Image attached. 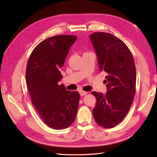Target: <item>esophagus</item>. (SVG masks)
<instances>
[{
    "label": "esophagus",
    "mask_w": 157,
    "mask_h": 157,
    "mask_svg": "<svg viewBox=\"0 0 157 157\" xmlns=\"http://www.w3.org/2000/svg\"><path fill=\"white\" fill-rule=\"evenodd\" d=\"M88 92H85V91H83V90H80V95L81 96H85V95L87 94Z\"/></svg>",
    "instance_id": "34e87169"
}]
</instances>
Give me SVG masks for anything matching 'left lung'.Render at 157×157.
I'll return each mask as SVG.
<instances>
[{
  "mask_svg": "<svg viewBox=\"0 0 157 157\" xmlns=\"http://www.w3.org/2000/svg\"><path fill=\"white\" fill-rule=\"evenodd\" d=\"M98 56L99 68L105 73L107 92H92L97 102L93 116L97 124L107 128L121 123L129 111L136 94V70L132 52L125 43L110 33L90 35Z\"/></svg>",
  "mask_w": 157,
  "mask_h": 157,
  "instance_id": "left-lung-1",
  "label": "left lung"
}]
</instances>
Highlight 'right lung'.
<instances>
[{"mask_svg": "<svg viewBox=\"0 0 157 157\" xmlns=\"http://www.w3.org/2000/svg\"><path fill=\"white\" fill-rule=\"evenodd\" d=\"M75 35H56L38 44L28 60L26 83L33 105L45 124L61 130L73 124L77 113L80 95L58 84L63 76L59 71L64 65Z\"/></svg>", "mask_w": 157, "mask_h": 157, "instance_id": "add662e5", "label": "right lung"}]
</instances>
